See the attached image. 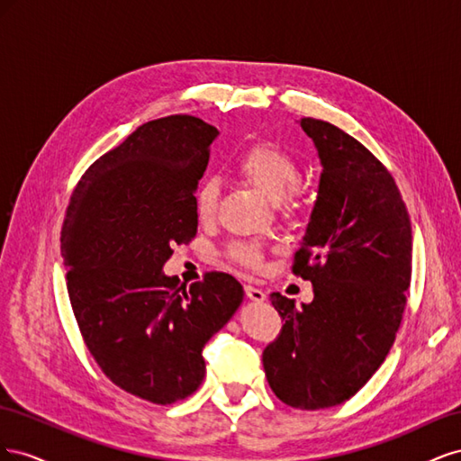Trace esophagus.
<instances>
[{
    "label": "esophagus",
    "mask_w": 461,
    "mask_h": 461,
    "mask_svg": "<svg viewBox=\"0 0 461 461\" xmlns=\"http://www.w3.org/2000/svg\"><path fill=\"white\" fill-rule=\"evenodd\" d=\"M246 296H248L249 300H252V302H258V303L267 300V294H265V292H263L261 288L249 286V285H246Z\"/></svg>",
    "instance_id": "esophagus-1"
}]
</instances>
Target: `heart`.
<instances>
[{
	"mask_svg": "<svg viewBox=\"0 0 461 461\" xmlns=\"http://www.w3.org/2000/svg\"><path fill=\"white\" fill-rule=\"evenodd\" d=\"M239 171L249 185L273 203H292L298 196V163L288 151L269 142L249 146L236 161ZM219 185L213 178H203L194 190V212L200 221H209L215 213ZM229 256L246 269H258L263 256L252 242H236L229 248Z\"/></svg>",
	"mask_w": 461,
	"mask_h": 461,
	"instance_id": "b5f03b06",
	"label": "heart"
}]
</instances>
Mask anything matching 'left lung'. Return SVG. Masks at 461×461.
Instances as JSON below:
<instances>
[{
	"label": "left lung",
	"instance_id": "left-lung-1",
	"mask_svg": "<svg viewBox=\"0 0 461 461\" xmlns=\"http://www.w3.org/2000/svg\"><path fill=\"white\" fill-rule=\"evenodd\" d=\"M321 161L317 200L294 258L313 300L273 292L285 319L263 350L278 400L298 410L339 406L381 367L394 344L411 278V222L394 178L327 121H298Z\"/></svg>",
	"mask_w": 461,
	"mask_h": 461
}]
</instances>
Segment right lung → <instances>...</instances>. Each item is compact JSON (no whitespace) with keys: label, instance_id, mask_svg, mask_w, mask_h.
Instances as JSON below:
<instances>
[{"label":"right lung","instance_id":"add662e5","mask_svg":"<svg viewBox=\"0 0 461 461\" xmlns=\"http://www.w3.org/2000/svg\"><path fill=\"white\" fill-rule=\"evenodd\" d=\"M219 131L198 117L144 122L90 165L61 230L67 290L97 366L127 393L175 403L205 376L203 346L240 308L227 273L178 285L173 246L198 232L194 190Z\"/></svg>","mask_w":461,"mask_h":461}]
</instances>
